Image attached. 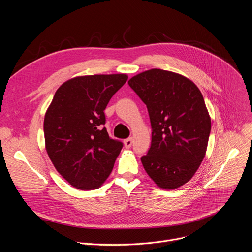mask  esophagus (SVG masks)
<instances>
[{"label": "esophagus", "mask_w": 252, "mask_h": 252, "mask_svg": "<svg viewBox=\"0 0 252 252\" xmlns=\"http://www.w3.org/2000/svg\"><path fill=\"white\" fill-rule=\"evenodd\" d=\"M124 145H125L126 149H129V148L131 147V145H132V138L130 137V138L125 139V141H124Z\"/></svg>", "instance_id": "1"}]
</instances>
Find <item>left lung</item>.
<instances>
[{"label":"left lung","mask_w":252,"mask_h":252,"mask_svg":"<svg viewBox=\"0 0 252 252\" xmlns=\"http://www.w3.org/2000/svg\"><path fill=\"white\" fill-rule=\"evenodd\" d=\"M129 87L147 104L152 146L141 163L163 189L184 186L194 175L207 149L211 121L193 82L173 71L152 68L132 77Z\"/></svg>","instance_id":"8db88e82"}]
</instances>
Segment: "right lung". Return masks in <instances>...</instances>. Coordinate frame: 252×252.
Listing matches in <instances>:
<instances>
[{
  "label": "right lung",
  "instance_id": "obj_1",
  "mask_svg": "<svg viewBox=\"0 0 252 252\" xmlns=\"http://www.w3.org/2000/svg\"><path fill=\"white\" fill-rule=\"evenodd\" d=\"M126 74L76 77L56 92L44 120L48 156L58 172L81 190L98 189L123 149L103 127V111L127 81Z\"/></svg>",
  "mask_w": 252,
  "mask_h": 252
}]
</instances>
